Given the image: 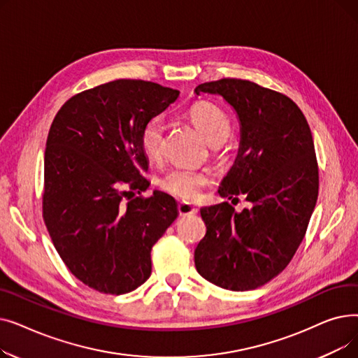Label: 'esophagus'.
Listing matches in <instances>:
<instances>
[{
  "mask_svg": "<svg viewBox=\"0 0 358 358\" xmlns=\"http://www.w3.org/2000/svg\"><path fill=\"white\" fill-rule=\"evenodd\" d=\"M196 212H197L196 206H193L189 201H181L178 204V213H180V216H190V215H194Z\"/></svg>",
  "mask_w": 358,
  "mask_h": 358,
  "instance_id": "obj_1",
  "label": "esophagus"
}]
</instances>
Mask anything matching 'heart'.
Here are the masks:
<instances>
[{
	"mask_svg": "<svg viewBox=\"0 0 358 358\" xmlns=\"http://www.w3.org/2000/svg\"><path fill=\"white\" fill-rule=\"evenodd\" d=\"M190 117L197 130L210 145L215 142H223L231 134L229 119L219 107L210 103L201 101L194 104L190 110ZM165 131L166 124L162 117H154L143 127L141 142L145 154L149 158L157 159L162 155ZM208 184V174L185 166L173 168L161 178V187L166 193L184 200L199 199Z\"/></svg>",
	"mask_w": 358,
	"mask_h": 358,
	"instance_id": "b5f03b06",
	"label": "heart"
}]
</instances>
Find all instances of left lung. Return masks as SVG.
Masks as SVG:
<instances>
[{"instance_id": "left-lung-1", "label": "left lung", "mask_w": 358, "mask_h": 358, "mask_svg": "<svg viewBox=\"0 0 358 358\" xmlns=\"http://www.w3.org/2000/svg\"><path fill=\"white\" fill-rule=\"evenodd\" d=\"M194 92L220 96L236 113L238 155L217 193L251 203L242 212L228 201L200 209L208 232L194 264L222 289L252 290L287 267L306 234L319 189L312 131L294 101L255 83L223 78Z\"/></svg>"}]
</instances>
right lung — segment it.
Wrapping results in <instances>:
<instances>
[{"mask_svg":"<svg viewBox=\"0 0 358 358\" xmlns=\"http://www.w3.org/2000/svg\"><path fill=\"white\" fill-rule=\"evenodd\" d=\"M178 96L155 83L116 80L73 96L53 119L43 219L69 271L94 290L123 294L143 285L150 250L178 216L176 200L158 190L125 200L126 189L149 187L143 127Z\"/></svg>","mask_w":358,"mask_h":358,"instance_id":"1","label":"right lung"}]
</instances>
